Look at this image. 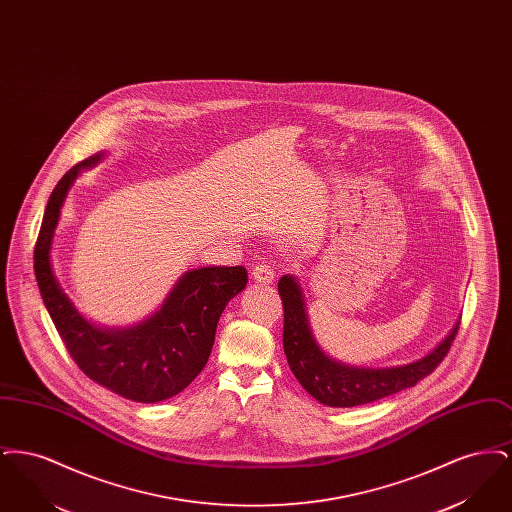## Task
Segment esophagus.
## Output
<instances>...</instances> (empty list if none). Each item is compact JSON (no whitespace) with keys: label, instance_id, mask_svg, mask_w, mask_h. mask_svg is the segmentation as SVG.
I'll return each mask as SVG.
<instances>
[{"label":"esophagus","instance_id":"34e87169","mask_svg":"<svg viewBox=\"0 0 512 512\" xmlns=\"http://www.w3.org/2000/svg\"><path fill=\"white\" fill-rule=\"evenodd\" d=\"M251 276H253V280L259 282V284H270V282H274L276 272H274V268L270 267L268 263H259L257 267L253 268Z\"/></svg>","mask_w":512,"mask_h":512}]
</instances>
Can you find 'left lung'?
Here are the masks:
<instances>
[{"instance_id": "1", "label": "left lung", "mask_w": 512, "mask_h": 512, "mask_svg": "<svg viewBox=\"0 0 512 512\" xmlns=\"http://www.w3.org/2000/svg\"><path fill=\"white\" fill-rule=\"evenodd\" d=\"M278 293L284 305V353L297 382L328 407H357L413 388L432 374L449 353L461 320L438 347L411 365L355 368L330 359L311 332L303 292L293 276H282Z\"/></svg>"}]
</instances>
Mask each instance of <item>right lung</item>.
<instances>
[{
	"instance_id": "right-lung-1",
	"label": "right lung",
	"mask_w": 512,
	"mask_h": 512,
	"mask_svg": "<svg viewBox=\"0 0 512 512\" xmlns=\"http://www.w3.org/2000/svg\"><path fill=\"white\" fill-rule=\"evenodd\" d=\"M103 155L84 159L49 195L34 247V272L44 305L76 366L99 386L138 403L169 399L192 384L207 365L217 322L226 303L247 284L244 267H205L186 272L161 309L126 330L90 324L63 293L49 261L53 232L63 201L80 169Z\"/></svg>"
}]
</instances>
